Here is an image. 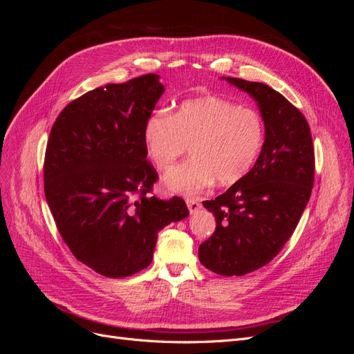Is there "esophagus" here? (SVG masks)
<instances>
[{
    "instance_id": "1",
    "label": "esophagus",
    "mask_w": 354,
    "mask_h": 354,
    "mask_svg": "<svg viewBox=\"0 0 354 354\" xmlns=\"http://www.w3.org/2000/svg\"><path fill=\"white\" fill-rule=\"evenodd\" d=\"M186 203H187V208H189L190 214L198 212L201 209V202L198 199H187Z\"/></svg>"
}]
</instances>
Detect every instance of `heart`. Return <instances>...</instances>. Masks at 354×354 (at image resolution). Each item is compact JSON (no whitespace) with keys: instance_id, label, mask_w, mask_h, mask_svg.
Here are the masks:
<instances>
[{"instance_id":"heart-1","label":"heart","mask_w":354,"mask_h":354,"mask_svg":"<svg viewBox=\"0 0 354 354\" xmlns=\"http://www.w3.org/2000/svg\"><path fill=\"white\" fill-rule=\"evenodd\" d=\"M147 156L168 171L190 145V159L171 169L165 186L176 194L195 196L214 180L221 186L236 183L254 167L264 143V124L252 109L205 95L186 100L168 115L156 111L143 125Z\"/></svg>"}]
</instances>
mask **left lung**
Masks as SVG:
<instances>
[{
    "mask_svg": "<svg viewBox=\"0 0 354 354\" xmlns=\"http://www.w3.org/2000/svg\"><path fill=\"white\" fill-rule=\"evenodd\" d=\"M257 102L264 143L245 177L214 201L216 232L201 243L199 261L221 276H243L270 263L291 238L312 195L315 149L304 115L261 82L224 78Z\"/></svg>",
    "mask_w": 354,
    "mask_h": 354,
    "instance_id": "obj_1",
    "label": "left lung"
}]
</instances>
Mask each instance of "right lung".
<instances>
[{
    "label": "right lung",
    "mask_w": 354,
    "mask_h": 354,
    "mask_svg": "<svg viewBox=\"0 0 354 354\" xmlns=\"http://www.w3.org/2000/svg\"><path fill=\"white\" fill-rule=\"evenodd\" d=\"M164 85L156 73L85 93L60 112L44 160L46 199L78 261L106 277L152 263L158 233L189 216L185 201L149 196L158 180L143 125Z\"/></svg>",
    "instance_id": "add662e5"
}]
</instances>
